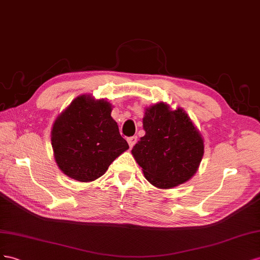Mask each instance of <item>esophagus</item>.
I'll return each instance as SVG.
<instances>
[{
    "label": "esophagus",
    "mask_w": 260,
    "mask_h": 260,
    "mask_svg": "<svg viewBox=\"0 0 260 260\" xmlns=\"http://www.w3.org/2000/svg\"><path fill=\"white\" fill-rule=\"evenodd\" d=\"M127 142H128L129 147H133V146H134V145L137 143V136H133V137L127 138Z\"/></svg>",
    "instance_id": "1"
}]
</instances>
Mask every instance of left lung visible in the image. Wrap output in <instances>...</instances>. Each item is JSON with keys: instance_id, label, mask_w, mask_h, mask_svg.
<instances>
[{"instance_id": "obj_1", "label": "left lung", "mask_w": 260, "mask_h": 260, "mask_svg": "<svg viewBox=\"0 0 260 260\" xmlns=\"http://www.w3.org/2000/svg\"><path fill=\"white\" fill-rule=\"evenodd\" d=\"M145 136L132 154L154 187L169 189L195 175L204 155V138L182 108L158 102L145 109Z\"/></svg>"}]
</instances>
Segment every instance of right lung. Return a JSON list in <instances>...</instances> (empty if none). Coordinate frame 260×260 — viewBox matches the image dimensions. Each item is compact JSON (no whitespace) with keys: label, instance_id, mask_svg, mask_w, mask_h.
I'll list each match as a JSON object with an SVG mask.
<instances>
[{"label":"right lung","instance_id":"add662e5","mask_svg":"<svg viewBox=\"0 0 260 260\" xmlns=\"http://www.w3.org/2000/svg\"><path fill=\"white\" fill-rule=\"evenodd\" d=\"M112 108L107 99L80 94L57 115L51 144L56 165L65 175L78 182H92L128 149L111 116Z\"/></svg>","mask_w":260,"mask_h":260}]
</instances>
